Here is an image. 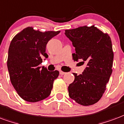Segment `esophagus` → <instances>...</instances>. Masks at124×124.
Masks as SVG:
<instances>
[{"label": "esophagus", "instance_id": "esophagus-1", "mask_svg": "<svg viewBox=\"0 0 124 124\" xmlns=\"http://www.w3.org/2000/svg\"><path fill=\"white\" fill-rule=\"evenodd\" d=\"M66 74V72H64V71H60V75H64V74Z\"/></svg>", "mask_w": 124, "mask_h": 124}]
</instances>
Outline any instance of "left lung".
I'll return each mask as SVG.
<instances>
[{
	"mask_svg": "<svg viewBox=\"0 0 124 124\" xmlns=\"http://www.w3.org/2000/svg\"><path fill=\"white\" fill-rule=\"evenodd\" d=\"M65 35L75 47L73 59L87 63L82 74H73L75 79L68 87L70 97L81 105L94 104L106 90L112 72L114 53L110 37L95 25L67 29Z\"/></svg>",
	"mask_w": 124,
	"mask_h": 124,
	"instance_id": "8db88e82",
	"label": "left lung"
}]
</instances>
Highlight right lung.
<instances>
[{
  "mask_svg": "<svg viewBox=\"0 0 124 124\" xmlns=\"http://www.w3.org/2000/svg\"><path fill=\"white\" fill-rule=\"evenodd\" d=\"M60 32H41L28 27L11 41L7 60L10 78L19 96L26 101L35 102L50 95L59 71H48L39 64L43 58L48 56L45 53L47 43Z\"/></svg>",
  "mask_w": 124,
  "mask_h": 124,
  "instance_id": "right-lung-1",
  "label": "right lung"
}]
</instances>
